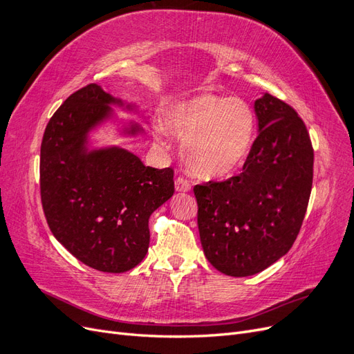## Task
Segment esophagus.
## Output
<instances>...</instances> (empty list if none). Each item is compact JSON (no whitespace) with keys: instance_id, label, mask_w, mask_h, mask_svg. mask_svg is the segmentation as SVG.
I'll use <instances>...</instances> for the list:
<instances>
[{"instance_id":"1","label":"esophagus","mask_w":354,"mask_h":354,"mask_svg":"<svg viewBox=\"0 0 354 354\" xmlns=\"http://www.w3.org/2000/svg\"><path fill=\"white\" fill-rule=\"evenodd\" d=\"M176 190L177 192H189L190 190V181L183 176H178L176 178Z\"/></svg>"}]
</instances>
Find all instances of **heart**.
<instances>
[{
	"instance_id": "b5f03b06",
	"label": "heart",
	"mask_w": 354,
	"mask_h": 354,
	"mask_svg": "<svg viewBox=\"0 0 354 354\" xmlns=\"http://www.w3.org/2000/svg\"><path fill=\"white\" fill-rule=\"evenodd\" d=\"M165 125L183 140V158L201 178H220L239 168L255 133L252 109L241 99L201 94L171 106Z\"/></svg>"
}]
</instances>
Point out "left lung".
<instances>
[{"label":"left lung","mask_w":354,"mask_h":354,"mask_svg":"<svg viewBox=\"0 0 354 354\" xmlns=\"http://www.w3.org/2000/svg\"><path fill=\"white\" fill-rule=\"evenodd\" d=\"M259 136L242 173L194 187L203 252L227 276L260 273L295 242L313 183V146L301 118L266 93L254 103Z\"/></svg>","instance_id":"obj_1"}]
</instances>
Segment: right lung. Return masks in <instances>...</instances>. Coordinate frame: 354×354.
<instances>
[{"mask_svg": "<svg viewBox=\"0 0 354 354\" xmlns=\"http://www.w3.org/2000/svg\"><path fill=\"white\" fill-rule=\"evenodd\" d=\"M121 104L97 84L71 94L41 143L39 189L48 227L81 263L122 273L149 248V217L174 194L173 168L146 167L121 147L87 149L91 128ZM133 125L130 134L140 133Z\"/></svg>", "mask_w": 354, "mask_h": 354, "instance_id": "1", "label": "right lung"}]
</instances>
